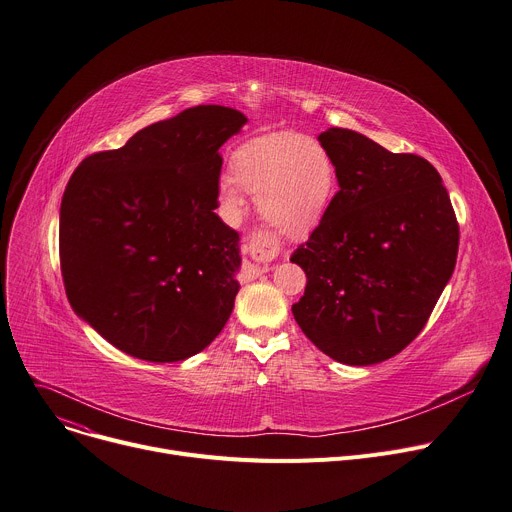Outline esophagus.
<instances>
[{
    "label": "esophagus",
    "instance_id": "34e87169",
    "mask_svg": "<svg viewBox=\"0 0 512 512\" xmlns=\"http://www.w3.org/2000/svg\"><path fill=\"white\" fill-rule=\"evenodd\" d=\"M245 249L251 251V253H276L278 247H276L274 243H271L269 238H265V236H253L251 241H247ZM267 269H269L267 263H251V265L247 267V274H249V278H257V276L265 274Z\"/></svg>",
    "mask_w": 512,
    "mask_h": 512
}]
</instances>
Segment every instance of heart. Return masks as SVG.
<instances>
[{"instance_id": "1", "label": "heart", "mask_w": 512, "mask_h": 512, "mask_svg": "<svg viewBox=\"0 0 512 512\" xmlns=\"http://www.w3.org/2000/svg\"><path fill=\"white\" fill-rule=\"evenodd\" d=\"M245 191L255 195L263 222L286 238L313 234L331 210L337 166L331 152L300 133H269L232 154V173L220 175V210L238 220L245 214Z\"/></svg>"}]
</instances>
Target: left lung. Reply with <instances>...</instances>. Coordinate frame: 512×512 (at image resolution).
Here are the masks:
<instances>
[{"instance_id": "obj_1", "label": "left lung", "mask_w": 512, "mask_h": 512, "mask_svg": "<svg viewBox=\"0 0 512 512\" xmlns=\"http://www.w3.org/2000/svg\"><path fill=\"white\" fill-rule=\"evenodd\" d=\"M319 142L335 160L339 191L290 257L306 274L292 315L329 358L377 364L424 329L453 276L459 224L438 170L422 156L393 154L342 127Z\"/></svg>"}]
</instances>
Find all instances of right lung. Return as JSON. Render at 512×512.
<instances>
[{"label": "right lung", "instance_id": "obj_1", "mask_svg": "<svg viewBox=\"0 0 512 512\" xmlns=\"http://www.w3.org/2000/svg\"><path fill=\"white\" fill-rule=\"evenodd\" d=\"M245 123L230 107H191L74 170L59 210L65 294L117 350L179 362L224 329L241 238L214 212L218 150Z\"/></svg>", "mask_w": 512, "mask_h": 512}]
</instances>
